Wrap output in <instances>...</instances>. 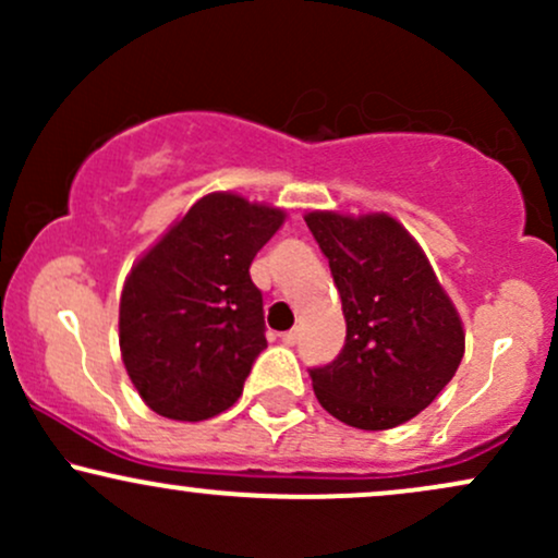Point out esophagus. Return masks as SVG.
<instances>
[{"mask_svg":"<svg viewBox=\"0 0 558 558\" xmlns=\"http://www.w3.org/2000/svg\"><path fill=\"white\" fill-rule=\"evenodd\" d=\"M299 336H301V332H299V328L288 330V332H283V343H286V345H293V343H296V341H299Z\"/></svg>","mask_w":558,"mask_h":558,"instance_id":"obj_1","label":"esophagus"}]
</instances>
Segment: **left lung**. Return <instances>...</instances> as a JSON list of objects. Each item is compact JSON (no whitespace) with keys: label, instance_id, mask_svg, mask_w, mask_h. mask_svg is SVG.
<instances>
[{"label":"left lung","instance_id":"obj_1","mask_svg":"<svg viewBox=\"0 0 558 558\" xmlns=\"http://www.w3.org/2000/svg\"><path fill=\"white\" fill-rule=\"evenodd\" d=\"M304 220L330 262L345 317L341 354L310 369L317 401L360 430L399 427L457 375L462 317L396 217L315 209Z\"/></svg>","mask_w":558,"mask_h":558}]
</instances>
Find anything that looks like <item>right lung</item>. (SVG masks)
<instances>
[{
	"mask_svg": "<svg viewBox=\"0 0 558 558\" xmlns=\"http://www.w3.org/2000/svg\"><path fill=\"white\" fill-rule=\"evenodd\" d=\"M286 222L230 191L202 196L128 272L120 354L151 412L202 422L233 407L267 345L252 259Z\"/></svg>",
	"mask_w": 558,
	"mask_h": 558,
	"instance_id": "right-lung-1",
	"label": "right lung"
}]
</instances>
